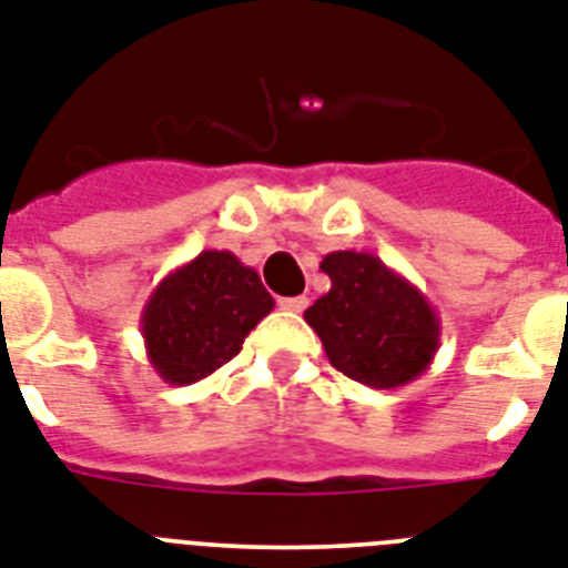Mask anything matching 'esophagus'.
<instances>
[{
    "instance_id": "esophagus-1",
    "label": "esophagus",
    "mask_w": 568,
    "mask_h": 568,
    "mask_svg": "<svg viewBox=\"0 0 568 568\" xmlns=\"http://www.w3.org/2000/svg\"><path fill=\"white\" fill-rule=\"evenodd\" d=\"M278 307L290 313H302L304 307H307V298H304V295H281Z\"/></svg>"
}]
</instances>
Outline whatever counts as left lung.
Wrapping results in <instances>:
<instances>
[{"label":"left lung","mask_w":568,"mask_h":568,"mask_svg":"<svg viewBox=\"0 0 568 568\" xmlns=\"http://www.w3.org/2000/svg\"><path fill=\"white\" fill-rule=\"evenodd\" d=\"M331 290L304 311L334 368L372 388H400L433 365L442 318L424 293L372 252H327Z\"/></svg>","instance_id":"obj_1"}]
</instances>
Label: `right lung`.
<instances>
[{
  "instance_id": "obj_1",
  "label": "right lung",
  "mask_w": 568,
  "mask_h": 568,
  "mask_svg": "<svg viewBox=\"0 0 568 568\" xmlns=\"http://www.w3.org/2000/svg\"><path fill=\"white\" fill-rule=\"evenodd\" d=\"M252 266L205 250L159 281L142 311L148 359L171 386H191L237 357L252 327L273 311Z\"/></svg>"
}]
</instances>
